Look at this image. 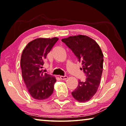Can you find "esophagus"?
Listing matches in <instances>:
<instances>
[{"label":"esophagus","instance_id":"obj_1","mask_svg":"<svg viewBox=\"0 0 126 126\" xmlns=\"http://www.w3.org/2000/svg\"><path fill=\"white\" fill-rule=\"evenodd\" d=\"M60 79H62V80H66V79H67V78H68V77H67V76H60Z\"/></svg>","mask_w":126,"mask_h":126}]
</instances>
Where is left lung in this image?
<instances>
[{"mask_svg":"<svg viewBox=\"0 0 126 126\" xmlns=\"http://www.w3.org/2000/svg\"><path fill=\"white\" fill-rule=\"evenodd\" d=\"M82 63L87 78L79 80L78 85L71 94L79 102L89 101L96 94L101 80L103 69L104 55L98 44L92 38L79 35L61 40Z\"/></svg>","mask_w":126,"mask_h":126,"instance_id":"1","label":"left lung"}]
</instances>
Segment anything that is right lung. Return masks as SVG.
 <instances>
[{
    "instance_id": "right-lung-1",
    "label": "right lung",
    "mask_w": 126,
    "mask_h": 126,
    "mask_svg": "<svg viewBox=\"0 0 126 126\" xmlns=\"http://www.w3.org/2000/svg\"><path fill=\"white\" fill-rule=\"evenodd\" d=\"M59 38H38L29 43L21 57L22 75L30 95L36 100H45L53 94L55 77L44 73L42 68L47 54Z\"/></svg>"
}]
</instances>
